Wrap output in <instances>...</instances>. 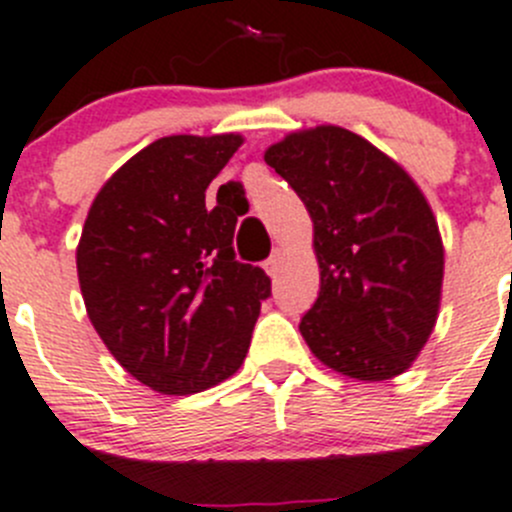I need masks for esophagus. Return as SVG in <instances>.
<instances>
[{
    "mask_svg": "<svg viewBox=\"0 0 512 512\" xmlns=\"http://www.w3.org/2000/svg\"><path fill=\"white\" fill-rule=\"evenodd\" d=\"M280 265H283V252H280V250H275V252H272V255L267 257V260H265V270L270 272L272 278H278Z\"/></svg>",
    "mask_w": 512,
    "mask_h": 512,
    "instance_id": "1",
    "label": "esophagus"
}]
</instances>
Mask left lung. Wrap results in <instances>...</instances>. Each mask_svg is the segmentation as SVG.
<instances>
[{"label": "left lung", "instance_id": "obj_1", "mask_svg": "<svg viewBox=\"0 0 512 512\" xmlns=\"http://www.w3.org/2000/svg\"><path fill=\"white\" fill-rule=\"evenodd\" d=\"M265 161L313 219L321 293L300 318L310 351L361 381L407 371L432 333L444 250L419 186L338 126L290 133Z\"/></svg>", "mask_w": 512, "mask_h": 512}]
</instances>
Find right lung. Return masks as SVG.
<instances>
[{
	"mask_svg": "<svg viewBox=\"0 0 512 512\" xmlns=\"http://www.w3.org/2000/svg\"><path fill=\"white\" fill-rule=\"evenodd\" d=\"M242 138L166 136L98 191L78 245L88 318L118 364L159 394H197L240 369L270 278L234 257V209L207 186Z\"/></svg>",
	"mask_w": 512,
	"mask_h": 512,
	"instance_id": "right-lung-1",
	"label": "right lung"
}]
</instances>
